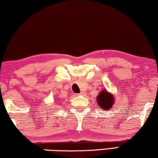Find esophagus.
<instances>
[{
    "label": "esophagus",
    "mask_w": 158,
    "mask_h": 158,
    "mask_svg": "<svg viewBox=\"0 0 158 158\" xmlns=\"http://www.w3.org/2000/svg\"><path fill=\"white\" fill-rule=\"evenodd\" d=\"M85 94V93L83 92H81L80 93H78V94H77V95H83Z\"/></svg>",
    "instance_id": "34e87169"
}]
</instances>
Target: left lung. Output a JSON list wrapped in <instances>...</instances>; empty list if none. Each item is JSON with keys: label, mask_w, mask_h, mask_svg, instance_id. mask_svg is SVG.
Instances as JSON below:
<instances>
[{"label": "left lung", "mask_w": 158, "mask_h": 158, "mask_svg": "<svg viewBox=\"0 0 158 158\" xmlns=\"http://www.w3.org/2000/svg\"><path fill=\"white\" fill-rule=\"evenodd\" d=\"M97 102L100 108L105 110H108L111 109L115 100L112 94L106 90H102L98 96Z\"/></svg>", "instance_id": "8db88e82"}]
</instances>
